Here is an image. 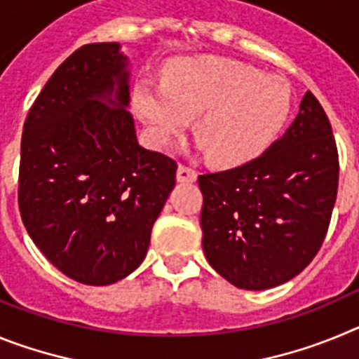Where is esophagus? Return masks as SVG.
<instances>
[{"mask_svg":"<svg viewBox=\"0 0 359 359\" xmlns=\"http://www.w3.org/2000/svg\"><path fill=\"white\" fill-rule=\"evenodd\" d=\"M176 177H177V182L192 183V182H196V180H198V172H196V170L192 169V167H189V165L180 163V165H177Z\"/></svg>","mask_w":359,"mask_h":359,"instance_id":"esophagus-1","label":"esophagus"}]
</instances>
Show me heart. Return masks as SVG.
Instances as JSON below:
<instances>
[{"label": "heart", "mask_w": 359, "mask_h": 359, "mask_svg": "<svg viewBox=\"0 0 359 359\" xmlns=\"http://www.w3.org/2000/svg\"><path fill=\"white\" fill-rule=\"evenodd\" d=\"M135 109L158 145H167L194 118L207 160L239 167L257 160L287 123L293 91L284 77L224 57H190L170 65L165 84L136 86Z\"/></svg>", "instance_id": "b5f03b06"}]
</instances>
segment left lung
<instances>
[{
    "mask_svg": "<svg viewBox=\"0 0 359 359\" xmlns=\"http://www.w3.org/2000/svg\"><path fill=\"white\" fill-rule=\"evenodd\" d=\"M338 176L331 122L307 91L291 128L262 156L198 177L207 261L241 290L293 278L322 248Z\"/></svg>",
    "mask_w": 359,
    "mask_h": 359,
    "instance_id": "1",
    "label": "left lung"
}]
</instances>
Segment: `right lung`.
<instances>
[{
    "mask_svg": "<svg viewBox=\"0 0 359 359\" xmlns=\"http://www.w3.org/2000/svg\"><path fill=\"white\" fill-rule=\"evenodd\" d=\"M128 57L77 48L32 104L21 136L19 214L59 271L88 286L133 273L176 183L177 165L136 142Z\"/></svg>",
    "mask_w": 359,
    "mask_h": 359,
    "instance_id": "obj_1",
    "label": "right lung"
}]
</instances>
